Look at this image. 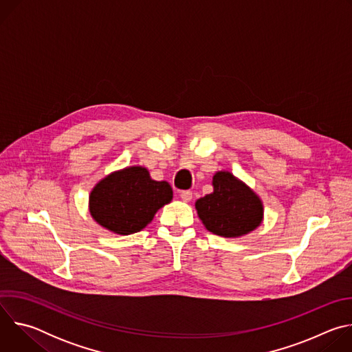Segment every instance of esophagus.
Segmentation results:
<instances>
[{
    "mask_svg": "<svg viewBox=\"0 0 352 352\" xmlns=\"http://www.w3.org/2000/svg\"><path fill=\"white\" fill-rule=\"evenodd\" d=\"M179 197L184 200L185 204H188V202H190V200H192V192L190 190H182L179 193Z\"/></svg>",
    "mask_w": 352,
    "mask_h": 352,
    "instance_id": "1",
    "label": "esophagus"
}]
</instances>
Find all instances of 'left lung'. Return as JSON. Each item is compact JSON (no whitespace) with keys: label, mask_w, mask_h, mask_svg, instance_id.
<instances>
[{"label":"left lung","mask_w":352,"mask_h":352,"mask_svg":"<svg viewBox=\"0 0 352 352\" xmlns=\"http://www.w3.org/2000/svg\"><path fill=\"white\" fill-rule=\"evenodd\" d=\"M213 192L197 199L195 208L208 231L238 238L255 231L265 217L261 196L230 171L213 175Z\"/></svg>","instance_id":"8db88e82"}]
</instances>
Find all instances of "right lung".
<instances>
[{
  "label": "right lung",
  "instance_id": "obj_1",
  "mask_svg": "<svg viewBox=\"0 0 352 352\" xmlns=\"http://www.w3.org/2000/svg\"><path fill=\"white\" fill-rule=\"evenodd\" d=\"M173 200L167 181H155L146 167L131 166L100 179L89 195L91 219L118 235H131L152 223Z\"/></svg>",
  "mask_w": 352,
  "mask_h": 352
}]
</instances>
